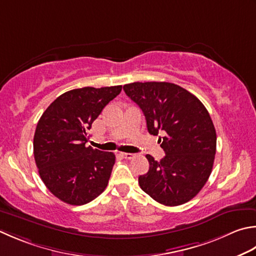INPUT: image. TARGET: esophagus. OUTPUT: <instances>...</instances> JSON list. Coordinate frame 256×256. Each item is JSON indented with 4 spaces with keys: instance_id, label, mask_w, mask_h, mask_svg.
Here are the masks:
<instances>
[{
    "instance_id": "obj_1",
    "label": "esophagus",
    "mask_w": 256,
    "mask_h": 256,
    "mask_svg": "<svg viewBox=\"0 0 256 256\" xmlns=\"http://www.w3.org/2000/svg\"><path fill=\"white\" fill-rule=\"evenodd\" d=\"M121 155L126 160H132L135 158V154H132V153H121Z\"/></svg>"
}]
</instances>
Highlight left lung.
<instances>
[{"label": "left lung", "instance_id": "left-lung-1", "mask_svg": "<svg viewBox=\"0 0 256 256\" xmlns=\"http://www.w3.org/2000/svg\"><path fill=\"white\" fill-rule=\"evenodd\" d=\"M124 92L146 120L148 131L158 138L165 156L158 162L148 154L150 170L138 176L143 191L166 206L188 202L211 175L216 132L208 110L186 90L168 82L125 84Z\"/></svg>", "mask_w": 256, "mask_h": 256}]
</instances>
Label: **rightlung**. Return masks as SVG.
<instances>
[{"label": "right lung", "instance_id": "1", "mask_svg": "<svg viewBox=\"0 0 256 256\" xmlns=\"http://www.w3.org/2000/svg\"><path fill=\"white\" fill-rule=\"evenodd\" d=\"M122 85L63 93L45 110L35 130L38 174L54 196L71 205L93 201L108 186L115 155L86 146L92 123Z\"/></svg>", "mask_w": 256, "mask_h": 256}]
</instances>
